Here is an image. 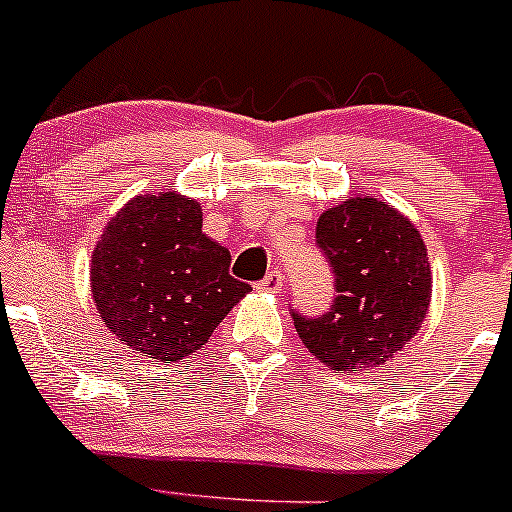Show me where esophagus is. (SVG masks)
Returning <instances> with one entry per match:
<instances>
[{
	"label": "esophagus",
	"mask_w": 512,
	"mask_h": 512,
	"mask_svg": "<svg viewBox=\"0 0 512 512\" xmlns=\"http://www.w3.org/2000/svg\"><path fill=\"white\" fill-rule=\"evenodd\" d=\"M283 273L278 271V268H273V271L266 273V278H263L261 283H258V288H261L263 293H278L283 291Z\"/></svg>",
	"instance_id": "1"
}]
</instances>
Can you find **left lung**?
<instances>
[{
    "instance_id": "8db88e82",
    "label": "left lung",
    "mask_w": 512,
    "mask_h": 512,
    "mask_svg": "<svg viewBox=\"0 0 512 512\" xmlns=\"http://www.w3.org/2000/svg\"><path fill=\"white\" fill-rule=\"evenodd\" d=\"M315 239L337 295L323 318L293 313L295 333L335 372L384 365L429 313L431 263L419 229L389 202L357 194L320 214Z\"/></svg>"
}]
</instances>
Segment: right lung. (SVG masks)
I'll use <instances>...</instances> for the list:
<instances>
[{"label":"right lung","instance_id":"obj_1","mask_svg":"<svg viewBox=\"0 0 512 512\" xmlns=\"http://www.w3.org/2000/svg\"><path fill=\"white\" fill-rule=\"evenodd\" d=\"M229 249L202 231V207L179 192L138 194L110 217L91 254L103 325L152 362L202 350L251 291L231 278Z\"/></svg>","mask_w":512,"mask_h":512}]
</instances>
